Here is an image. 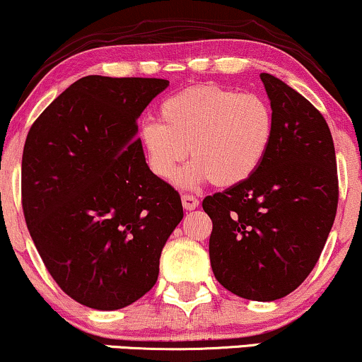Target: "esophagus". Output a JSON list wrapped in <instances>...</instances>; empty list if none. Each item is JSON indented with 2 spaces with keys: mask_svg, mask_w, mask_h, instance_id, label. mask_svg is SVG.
<instances>
[{
  "mask_svg": "<svg viewBox=\"0 0 362 362\" xmlns=\"http://www.w3.org/2000/svg\"><path fill=\"white\" fill-rule=\"evenodd\" d=\"M182 205H184L185 210H194L199 207V199H197L195 195L184 194L182 195Z\"/></svg>",
  "mask_w": 362,
  "mask_h": 362,
  "instance_id": "obj_1",
  "label": "esophagus"
}]
</instances>
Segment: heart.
<instances>
[{
	"label": "heart",
	"mask_w": 362,
	"mask_h": 362,
	"mask_svg": "<svg viewBox=\"0 0 362 362\" xmlns=\"http://www.w3.org/2000/svg\"><path fill=\"white\" fill-rule=\"evenodd\" d=\"M274 127V110L260 95L199 85L163 100L158 122L140 128V144L148 168L162 180L177 175L190 147L194 162L178 173V184L235 187L264 163Z\"/></svg>",
	"instance_id": "heart-1"
}]
</instances>
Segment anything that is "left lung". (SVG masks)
Wrapping results in <instances>:
<instances>
[{
	"mask_svg": "<svg viewBox=\"0 0 362 362\" xmlns=\"http://www.w3.org/2000/svg\"><path fill=\"white\" fill-rule=\"evenodd\" d=\"M274 110V140L249 180L205 197L212 218L210 265L232 294L276 300L317 264L339 200L336 152L322 113L269 73H260Z\"/></svg>",
	"mask_w": 362,
	"mask_h": 362,
	"instance_id": "8db88e82",
	"label": "left lung"
}]
</instances>
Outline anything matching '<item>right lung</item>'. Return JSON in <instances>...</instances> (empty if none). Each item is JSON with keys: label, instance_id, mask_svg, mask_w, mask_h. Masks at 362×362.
<instances>
[{"label": "right lung", "instance_id": "add662e5", "mask_svg": "<svg viewBox=\"0 0 362 362\" xmlns=\"http://www.w3.org/2000/svg\"><path fill=\"white\" fill-rule=\"evenodd\" d=\"M168 86L90 75L36 118L21 160V205L45 267L91 309L130 305L158 279L184 217L178 192L145 162L136 118Z\"/></svg>", "mask_w": 362, "mask_h": 362}]
</instances>
